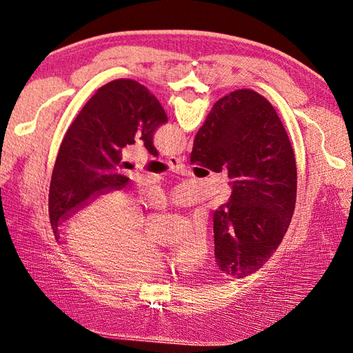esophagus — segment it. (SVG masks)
I'll list each match as a JSON object with an SVG mask.
<instances>
[{
	"label": "esophagus",
	"mask_w": 353,
	"mask_h": 353,
	"mask_svg": "<svg viewBox=\"0 0 353 353\" xmlns=\"http://www.w3.org/2000/svg\"><path fill=\"white\" fill-rule=\"evenodd\" d=\"M168 165H169L170 168H174V169H181V168H184L183 159L175 157V156H170V157H168Z\"/></svg>",
	"instance_id": "34e87169"
}]
</instances>
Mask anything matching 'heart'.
Segmentation results:
<instances>
[{
	"mask_svg": "<svg viewBox=\"0 0 353 353\" xmlns=\"http://www.w3.org/2000/svg\"><path fill=\"white\" fill-rule=\"evenodd\" d=\"M152 201H160L153 196ZM144 231V215L134 196L110 191L91 201L72 221L70 249L110 275L145 276L163 271L169 263L185 270L201 263L209 252L205 225H196L181 241L176 256H168Z\"/></svg>",
	"mask_w": 353,
	"mask_h": 353,
	"instance_id": "obj_1",
	"label": "heart"
}]
</instances>
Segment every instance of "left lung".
<instances>
[{
  "instance_id": "obj_1",
  "label": "left lung",
  "mask_w": 353,
  "mask_h": 353,
  "mask_svg": "<svg viewBox=\"0 0 353 353\" xmlns=\"http://www.w3.org/2000/svg\"><path fill=\"white\" fill-rule=\"evenodd\" d=\"M168 122L162 104L144 85L116 79L103 85L83 105L63 138L52 169L48 213L52 232L101 194L130 183L122 170V148L141 140L157 156L153 135Z\"/></svg>"
}]
</instances>
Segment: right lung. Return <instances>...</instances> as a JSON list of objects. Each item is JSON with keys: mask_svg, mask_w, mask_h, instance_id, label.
<instances>
[{"mask_svg": "<svg viewBox=\"0 0 353 353\" xmlns=\"http://www.w3.org/2000/svg\"><path fill=\"white\" fill-rule=\"evenodd\" d=\"M190 162L227 169L231 196L213 215L216 263L239 279L253 274L280 245L296 205V159L272 104L248 88L218 100Z\"/></svg>", "mask_w": 353, "mask_h": 353, "instance_id": "right-lung-1", "label": "right lung"}]
</instances>
